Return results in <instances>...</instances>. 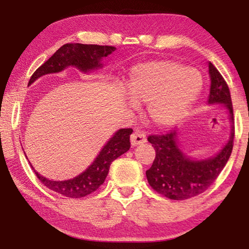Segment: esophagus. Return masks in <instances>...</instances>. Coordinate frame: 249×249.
<instances>
[{
	"label": "esophagus",
	"instance_id": "34e87169",
	"mask_svg": "<svg viewBox=\"0 0 249 249\" xmlns=\"http://www.w3.org/2000/svg\"><path fill=\"white\" fill-rule=\"evenodd\" d=\"M130 142H131V146L142 145L144 142H146V136L142 134V131L136 130L134 134L130 136Z\"/></svg>",
	"mask_w": 249,
	"mask_h": 249
}]
</instances>
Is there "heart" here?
I'll list each match as a JSON object with an SVG mask.
<instances>
[{
	"label": "heart",
	"mask_w": 249,
	"mask_h": 249,
	"mask_svg": "<svg viewBox=\"0 0 249 249\" xmlns=\"http://www.w3.org/2000/svg\"><path fill=\"white\" fill-rule=\"evenodd\" d=\"M202 89L196 69L175 61H154L129 74L127 94L135 104H145L147 117L159 128H171L185 118Z\"/></svg>",
	"instance_id": "obj_1"
}]
</instances>
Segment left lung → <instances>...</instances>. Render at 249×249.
I'll use <instances>...</instances> for the list:
<instances>
[{"instance_id": "1", "label": "left lung", "mask_w": 249, "mask_h": 249, "mask_svg": "<svg viewBox=\"0 0 249 249\" xmlns=\"http://www.w3.org/2000/svg\"><path fill=\"white\" fill-rule=\"evenodd\" d=\"M209 74L211 87L207 104L222 105L231 124L229 138L223 147L214 156L195 159L180 147L177 131L147 138L156 153L154 162L146 171L147 181L153 189L170 199H188L205 192L215 181L232 152L234 127L229 87L211 62Z\"/></svg>"}]
</instances>
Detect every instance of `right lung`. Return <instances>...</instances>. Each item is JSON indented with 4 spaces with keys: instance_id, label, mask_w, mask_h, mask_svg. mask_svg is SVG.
<instances>
[{
    "instance_id": "1",
    "label": "right lung",
    "mask_w": 249,
    "mask_h": 249,
    "mask_svg": "<svg viewBox=\"0 0 249 249\" xmlns=\"http://www.w3.org/2000/svg\"><path fill=\"white\" fill-rule=\"evenodd\" d=\"M115 47L113 46H101L91 45V44H64L61 46L43 66H40L30 78L29 85L35 83L40 77L50 73H57L67 69L68 67L77 68L83 73H91L103 68L102 61L105 57L114 52ZM132 129H119L114 132V135L105 142V145L98 153L93 163L78 175L74 178L62 180V181H55V180L47 179L45 177L40 176L38 172L35 171L40 181L53 192H56L61 195L70 197V198H80V197L87 196L94 193L98 187L103 185L105 178H107L108 169L111 163L118 159L119 156L124 154L130 148V135ZM27 158V156H26ZM28 159V158H27ZM29 161V160H28Z\"/></svg>"
}]
</instances>
